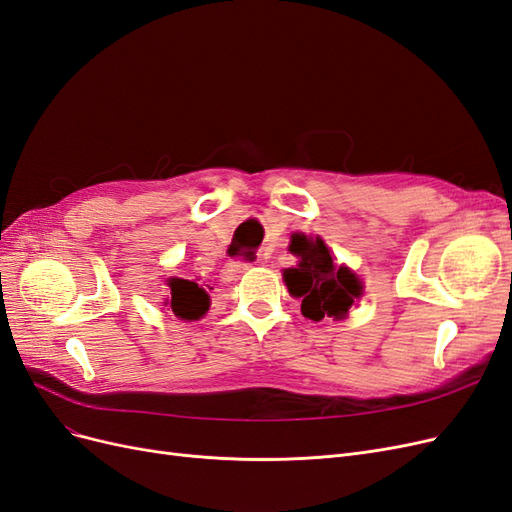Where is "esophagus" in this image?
Wrapping results in <instances>:
<instances>
[{
	"mask_svg": "<svg viewBox=\"0 0 512 512\" xmlns=\"http://www.w3.org/2000/svg\"><path fill=\"white\" fill-rule=\"evenodd\" d=\"M250 267H252V262H247V260H230V262H226L222 277L226 282H232V280H237V277L241 273H245Z\"/></svg>",
	"mask_w": 512,
	"mask_h": 512,
	"instance_id": "1",
	"label": "esophagus"
}]
</instances>
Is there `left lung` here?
Returning a JSON list of instances; mask_svg holds the SVG:
<instances>
[{"label":"left lung","mask_w":512,"mask_h":512,"mask_svg":"<svg viewBox=\"0 0 512 512\" xmlns=\"http://www.w3.org/2000/svg\"><path fill=\"white\" fill-rule=\"evenodd\" d=\"M288 250L297 254L299 267L284 271V282L292 297L303 299L301 312L309 320L344 318L354 299L361 297L363 286L359 277L346 267H335L322 239L292 235Z\"/></svg>","instance_id":"obj_1"}]
</instances>
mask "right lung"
Wrapping results in <instances>:
<instances>
[{
    "label": "right lung",
    "instance_id": "add662e5",
    "mask_svg": "<svg viewBox=\"0 0 512 512\" xmlns=\"http://www.w3.org/2000/svg\"><path fill=\"white\" fill-rule=\"evenodd\" d=\"M170 299L166 301L173 314L181 320H198L207 314L209 309V294L200 288L196 282L179 280V277H170Z\"/></svg>",
    "mask_w": 512,
    "mask_h": 512
}]
</instances>
